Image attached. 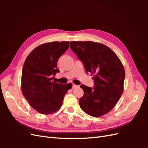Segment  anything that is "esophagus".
I'll list each match as a JSON object with an SVG mask.
<instances>
[{
  "instance_id": "1",
  "label": "esophagus",
  "mask_w": 148,
  "mask_h": 148,
  "mask_svg": "<svg viewBox=\"0 0 148 148\" xmlns=\"http://www.w3.org/2000/svg\"><path fill=\"white\" fill-rule=\"evenodd\" d=\"M77 87H78L77 85H76V84H72V88H77Z\"/></svg>"
}]
</instances>
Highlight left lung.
Wrapping results in <instances>:
<instances>
[{
  "label": "left lung",
  "instance_id": "left-lung-1",
  "mask_svg": "<svg viewBox=\"0 0 148 148\" xmlns=\"http://www.w3.org/2000/svg\"><path fill=\"white\" fill-rule=\"evenodd\" d=\"M70 48L95 82L94 88L80 86L84 95L79 100V106L92 117H101L114 108L123 92V64L114 51L101 43L71 41Z\"/></svg>",
  "mask_w": 148,
  "mask_h": 148
}]
</instances>
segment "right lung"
<instances>
[{"instance_id": "right-lung-1", "label": "right lung", "mask_w": 148, "mask_h": 148, "mask_svg": "<svg viewBox=\"0 0 148 148\" xmlns=\"http://www.w3.org/2000/svg\"><path fill=\"white\" fill-rule=\"evenodd\" d=\"M70 42L41 44L30 52L23 66L21 91L29 104L39 113L50 114L59 110L65 94L72 87L52 81L59 70L57 60L69 49Z\"/></svg>"}]
</instances>
